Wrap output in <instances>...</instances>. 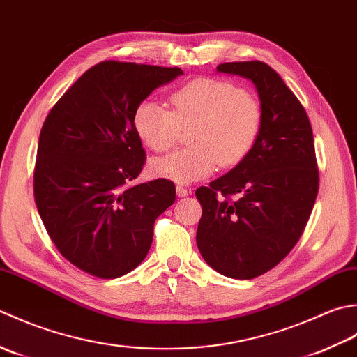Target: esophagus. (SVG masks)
I'll use <instances>...</instances> for the list:
<instances>
[{
  "instance_id": "34e87169",
  "label": "esophagus",
  "mask_w": 357,
  "mask_h": 357,
  "mask_svg": "<svg viewBox=\"0 0 357 357\" xmlns=\"http://www.w3.org/2000/svg\"><path fill=\"white\" fill-rule=\"evenodd\" d=\"M176 191H177L178 197H186V195L189 194V189H186L185 186H181V185H178V186L176 188Z\"/></svg>"
}]
</instances>
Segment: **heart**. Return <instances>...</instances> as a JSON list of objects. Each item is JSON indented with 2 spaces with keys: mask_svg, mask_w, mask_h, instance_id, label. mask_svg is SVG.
Segmentation results:
<instances>
[{
  "mask_svg": "<svg viewBox=\"0 0 357 357\" xmlns=\"http://www.w3.org/2000/svg\"><path fill=\"white\" fill-rule=\"evenodd\" d=\"M172 111L144 100L134 112L138 137L154 152L174 146L181 129H189L191 146L151 162V171L177 183L211 176L217 165H238L257 143L264 112L256 97L234 83L202 77L188 82L169 97Z\"/></svg>",
  "mask_w": 357,
  "mask_h": 357,
  "instance_id": "heart-1",
  "label": "heart"
}]
</instances>
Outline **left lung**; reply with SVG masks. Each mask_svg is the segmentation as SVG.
Wrapping results in <instances>:
<instances>
[{
  "instance_id": "left-lung-1",
  "label": "left lung",
  "mask_w": 357,
  "mask_h": 357,
  "mask_svg": "<svg viewBox=\"0 0 357 357\" xmlns=\"http://www.w3.org/2000/svg\"><path fill=\"white\" fill-rule=\"evenodd\" d=\"M217 72L250 79L264 121L250 154L195 191L203 209L195 238L213 270L246 280L294 248L314 206L319 171L308 115L278 72L261 61L223 63Z\"/></svg>"
}]
</instances>
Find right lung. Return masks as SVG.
<instances>
[{
	"mask_svg": "<svg viewBox=\"0 0 357 357\" xmlns=\"http://www.w3.org/2000/svg\"><path fill=\"white\" fill-rule=\"evenodd\" d=\"M180 68L101 61L56 101L41 128L35 203L49 237L84 273L125 275L142 264L154 222L176 200L171 180L134 185L144 149L137 106Z\"/></svg>",
	"mask_w": 357,
	"mask_h": 357,
	"instance_id": "right-lung-1",
	"label": "right lung"
}]
</instances>
